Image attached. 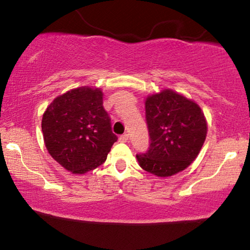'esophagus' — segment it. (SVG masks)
<instances>
[{"instance_id": "1", "label": "esophagus", "mask_w": 250, "mask_h": 250, "mask_svg": "<svg viewBox=\"0 0 250 250\" xmlns=\"http://www.w3.org/2000/svg\"><path fill=\"white\" fill-rule=\"evenodd\" d=\"M127 140H128V134H126V133L119 136V142H123V143L127 142Z\"/></svg>"}]
</instances>
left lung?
Wrapping results in <instances>:
<instances>
[{
    "label": "left lung",
    "mask_w": 250,
    "mask_h": 250,
    "mask_svg": "<svg viewBox=\"0 0 250 250\" xmlns=\"http://www.w3.org/2000/svg\"><path fill=\"white\" fill-rule=\"evenodd\" d=\"M146 121L150 146L138 153L140 166L160 177L186 169L197 158L207 134L204 112L196 102L172 90L146 100Z\"/></svg>",
    "instance_id": "1"
}]
</instances>
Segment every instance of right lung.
<instances>
[{
    "mask_svg": "<svg viewBox=\"0 0 250 250\" xmlns=\"http://www.w3.org/2000/svg\"><path fill=\"white\" fill-rule=\"evenodd\" d=\"M99 88L78 87L54 99L42 119L47 151L67 170L84 174L102 165L117 141Z\"/></svg>",
    "mask_w": 250,
    "mask_h": 250,
    "instance_id": "add662e5",
    "label": "right lung"
}]
</instances>
